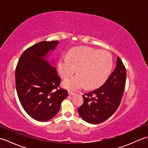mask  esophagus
Listing matches in <instances>:
<instances>
[{
  "label": "esophagus",
  "mask_w": 148,
  "mask_h": 148,
  "mask_svg": "<svg viewBox=\"0 0 148 148\" xmlns=\"http://www.w3.org/2000/svg\"><path fill=\"white\" fill-rule=\"evenodd\" d=\"M75 94H76V93H74V92H71V91H69V95H74Z\"/></svg>",
  "instance_id": "1"
}]
</instances>
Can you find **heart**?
Wrapping results in <instances>:
<instances>
[{
    "instance_id": "b5f03b06",
    "label": "heart",
    "mask_w": 148,
    "mask_h": 148,
    "mask_svg": "<svg viewBox=\"0 0 148 148\" xmlns=\"http://www.w3.org/2000/svg\"><path fill=\"white\" fill-rule=\"evenodd\" d=\"M112 58L109 53L100 51L88 47H80L62 56L58 62L60 74L67 78L76 72L78 74L65 80L63 86L70 90H77L86 85L93 88L102 85L108 79L112 67Z\"/></svg>"
}]
</instances>
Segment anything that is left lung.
<instances>
[{
	"instance_id": "left-lung-1",
	"label": "left lung",
	"mask_w": 148,
	"mask_h": 148,
	"mask_svg": "<svg viewBox=\"0 0 148 148\" xmlns=\"http://www.w3.org/2000/svg\"><path fill=\"white\" fill-rule=\"evenodd\" d=\"M127 71L118 56L116 68L99 88L83 95L84 102L78 113L84 121L99 124L109 118L117 110L124 92Z\"/></svg>"
}]
</instances>
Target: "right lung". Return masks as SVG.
<instances>
[{"instance_id": "add662e5", "label": "right lung", "mask_w": 148, "mask_h": 148, "mask_svg": "<svg viewBox=\"0 0 148 148\" xmlns=\"http://www.w3.org/2000/svg\"><path fill=\"white\" fill-rule=\"evenodd\" d=\"M58 40L41 41L27 48L16 67L15 83L18 99L31 118L46 121L57 114L67 90L59 88L60 77L56 69L44 60Z\"/></svg>"}]
</instances>
